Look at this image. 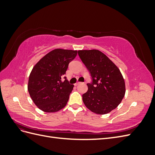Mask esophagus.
<instances>
[{"label": "esophagus", "instance_id": "34e87169", "mask_svg": "<svg viewBox=\"0 0 155 155\" xmlns=\"http://www.w3.org/2000/svg\"><path fill=\"white\" fill-rule=\"evenodd\" d=\"M80 83H81V82H77V83H75V85H78L79 84H80Z\"/></svg>", "mask_w": 155, "mask_h": 155}]
</instances>
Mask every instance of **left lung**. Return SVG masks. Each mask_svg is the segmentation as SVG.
<instances>
[{
    "instance_id": "left-lung-1",
    "label": "left lung",
    "mask_w": 155,
    "mask_h": 155,
    "mask_svg": "<svg viewBox=\"0 0 155 155\" xmlns=\"http://www.w3.org/2000/svg\"><path fill=\"white\" fill-rule=\"evenodd\" d=\"M78 55L92 79L91 83H87L88 91L82 96L84 104L96 114L109 113L119 105L125 96L122 74L100 50H79Z\"/></svg>"
}]
</instances>
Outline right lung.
Wrapping results in <instances>:
<instances>
[{"mask_svg": "<svg viewBox=\"0 0 155 155\" xmlns=\"http://www.w3.org/2000/svg\"><path fill=\"white\" fill-rule=\"evenodd\" d=\"M77 50L55 49L41 59L30 74L28 91L33 101L45 112H55L66 106L74 85L70 84L66 74Z\"/></svg>", "mask_w": 155, "mask_h": 155, "instance_id": "obj_1", "label": "right lung"}]
</instances>
